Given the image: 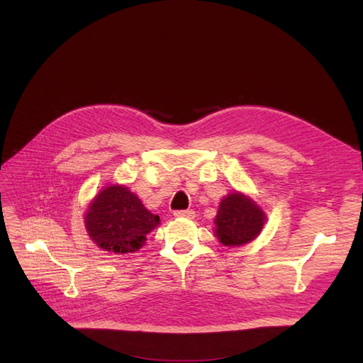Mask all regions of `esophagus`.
I'll return each instance as SVG.
<instances>
[{
	"label": "esophagus",
	"instance_id": "34e87169",
	"mask_svg": "<svg viewBox=\"0 0 363 363\" xmlns=\"http://www.w3.org/2000/svg\"><path fill=\"white\" fill-rule=\"evenodd\" d=\"M174 216L177 218H188V219H192L195 216V212L194 211H175L174 212Z\"/></svg>",
	"mask_w": 363,
	"mask_h": 363
}]
</instances>
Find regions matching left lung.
I'll list each match as a JSON object with an SVG mask.
<instances>
[{"mask_svg":"<svg viewBox=\"0 0 363 363\" xmlns=\"http://www.w3.org/2000/svg\"><path fill=\"white\" fill-rule=\"evenodd\" d=\"M265 219V213L250 196L232 192L219 204L215 236L227 247L248 244L260 235Z\"/></svg>","mask_w":363,"mask_h":363,"instance_id":"obj_1","label":"left lung"}]
</instances>
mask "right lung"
I'll return each mask as SVG.
<instances>
[{
  "instance_id": "obj_1",
  "label": "right lung",
  "mask_w": 363,
  "mask_h": 363,
  "mask_svg": "<svg viewBox=\"0 0 363 363\" xmlns=\"http://www.w3.org/2000/svg\"><path fill=\"white\" fill-rule=\"evenodd\" d=\"M160 218L147 211L138 196L123 184L103 188L87 207L84 225L94 242L104 251L135 252Z\"/></svg>"
}]
</instances>
